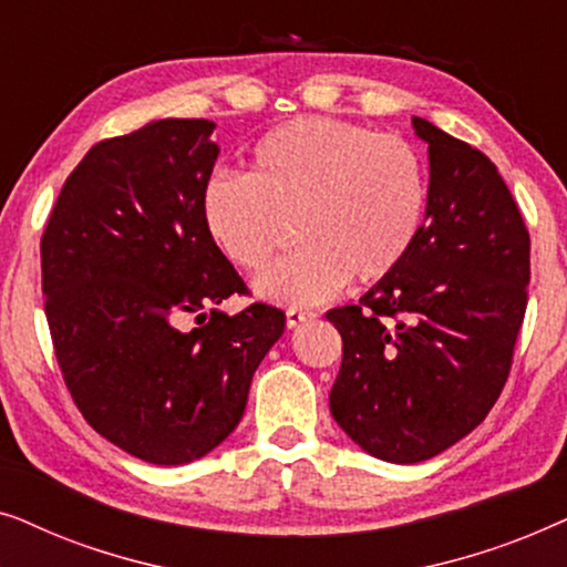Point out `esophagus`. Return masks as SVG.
I'll return each mask as SVG.
<instances>
[{"mask_svg":"<svg viewBox=\"0 0 567 567\" xmlns=\"http://www.w3.org/2000/svg\"><path fill=\"white\" fill-rule=\"evenodd\" d=\"M309 320H315V312H301V309H289V312H286V324H289V328H299L301 322Z\"/></svg>","mask_w":567,"mask_h":567,"instance_id":"34e87169","label":"esophagus"}]
</instances>
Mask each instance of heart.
Masks as SVG:
<instances>
[{
    "instance_id": "obj_1",
    "label": "heart",
    "mask_w": 567,
    "mask_h": 567,
    "mask_svg": "<svg viewBox=\"0 0 567 567\" xmlns=\"http://www.w3.org/2000/svg\"><path fill=\"white\" fill-rule=\"evenodd\" d=\"M425 206L429 175L413 144L330 118L268 131L247 177L214 175L200 193L208 237L245 274L270 268L297 227L305 250L255 286L289 307L324 301L348 276H390L413 250Z\"/></svg>"
}]
</instances>
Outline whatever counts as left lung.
I'll return each instance as SVG.
<instances>
[{
  "label": "left lung",
  "instance_id": "obj_1",
  "mask_svg": "<svg viewBox=\"0 0 567 567\" xmlns=\"http://www.w3.org/2000/svg\"><path fill=\"white\" fill-rule=\"evenodd\" d=\"M413 128L431 167L421 235L359 305L328 312L343 338L330 413L394 464L431 460L485 421L529 286V231L498 167L425 118Z\"/></svg>",
  "mask_w": 567,
  "mask_h": 567
}]
</instances>
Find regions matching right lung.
I'll use <instances>...</instances> for the list:
<instances>
[{"label": "right lung", "instance_id": "add662e5", "mask_svg": "<svg viewBox=\"0 0 567 567\" xmlns=\"http://www.w3.org/2000/svg\"><path fill=\"white\" fill-rule=\"evenodd\" d=\"M206 118L105 138L66 177L41 239L45 320L92 429L152 464H188L243 421L281 309L216 305L247 286L208 237L200 193L219 146ZM196 316L198 329L182 328Z\"/></svg>", "mask_w": 567, "mask_h": 567}]
</instances>
